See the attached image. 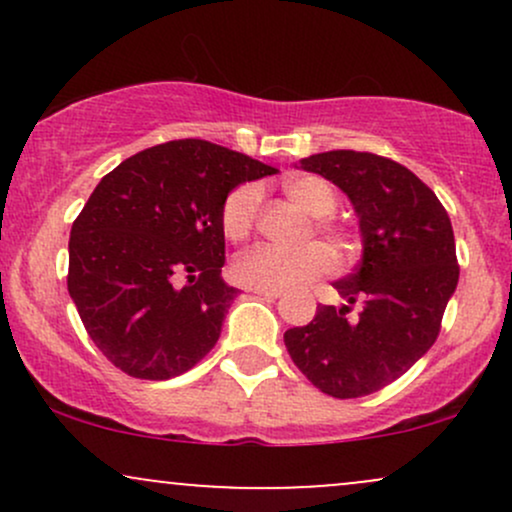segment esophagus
Here are the masks:
<instances>
[{"label":"esophagus","mask_w":512,"mask_h":512,"mask_svg":"<svg viewBox=\"0 0 512 512\" xmlns=\"http://www.w3.org/2000/svg\"><path fill=\"white\" fill-rule=\"evenodd\" d=\"M252 293H257V296H262V298H281V291H269V289H252Z\"/></svg>","instance_id":"obj_1"}]
</instances>
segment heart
Instances as JSON below:
<instances>
[{
	"mask_svg": "<svg viewBox=\"0 0 512 512\" xmlns=\"http://www.w3.org/2000/svg\"><path fill=\"white\" fill-rule=\"evenodd\" d=\"M284 190L298 207L315 216V231L332 238L339 248H351L354 236L332 219L337 209V192L327 180L317 175H298L284 182ZM262 192L257 185H240L223 199L221 231L233 243L245 240L252 233L260 211ZM334 267L332 252L322 243H310L298 250H279L272 245H257L236 257L231 276L248 289L286 291L310 284L330 274Z\"/></svg>",
	"mask_w": 512,
	"mask_h": 512,
	"instance_id": "1",
	"label": "heart"
}]
</instances>
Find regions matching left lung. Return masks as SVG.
I'll return each mask as SVG.
<instances>
[{
	"label": "left lung",
	"instance_id": "obj_1",
	"mask_svg": "<svg viewBox=\"0 0 512 512\" xmlns=\"http://www.w3.org/2000/svg\"><path fill=\"white\" fill-rule=\"evenodd\" d=\"M301 168L349 197L361 228L356 272L334 281L344 305H320L284 334L301 373L337 399L395 383L431 349L460 267L448 211L402 163L368 151H325ZM359 305V315L349 316Z\"/></svg>",
	"mask_w": 512,
	"mask_h": 512
}]
</instances>
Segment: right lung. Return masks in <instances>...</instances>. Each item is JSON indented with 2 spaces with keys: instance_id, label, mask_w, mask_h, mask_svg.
<instances>
[{
  "instance_id": "1",
  "label": "right lung",
  "mask_w": 512,
  "mask_h": 512,
  "mask_svg": "<svg viewBox=\"0 0 512 512\" xmlns=\"http://www.w3.org/2000/svg\"><path fill=\"white\" fill-rule=\"evenodd\" d=\"M276 168L204 139L129 156L98 182L69 238V296L122 373L168 380L219 342L238 289L221 279L228 192Z\"/></svg>"
}]
</instances>
